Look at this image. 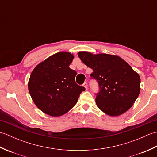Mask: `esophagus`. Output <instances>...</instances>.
<instances>
[{"label":"esophagus","mask_w":157,"mask_h":157,"mask_svg":"<svg viewBox=\"0 0 157 157\" xmlns=\"http://www.w3.org/2000/svg\"><path fill=\"white\" fill-rule=\"evenodd\" d=\"M83 86H84L85 88H86V90H88V84H87V83H86V82H84V84H83Z\"/></svg>","instance_id":"obj_1"}]
</instances>
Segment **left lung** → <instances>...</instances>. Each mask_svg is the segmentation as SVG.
Here are the masks:
<instances>
[{
    "instance_id": "obj_1",
    "label": "left lung",
    "mask_w": 157,
    "mask_h": 157,
    "mask_svg": "<svg viewBox=\"0 0 157 157\" xmlns=\"http://www.w3.org/2000/svg\"><path fill=\"white\" fill-rule=\"evenodd\" d=\"M78 56L93 70L90 77L98 85L95 94L100 109L109 115L117 116L132 107L140 91V78L128 63L107 54L79 52Z\"/></svg>"
}]
</instances>
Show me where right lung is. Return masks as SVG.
<instances>
[{
    "label": "right lung",
    "mask_w": 157,
    "mask_h": 157,
    "mask_svg": "<svg viewBox=\"0 0 157 157\" xmlns=\"http://www.w3.org/2000/svg\"><path fill=\"white\" fill-rule=\"evenodd\" d=\"M73 59L71 53L57 52L40 63L31 73L29 94L36 105L46 114L53 117L65 114L86 90L76 84L77 72L69 68Z\"/></svg>",
    "instance_id": "right-lung-1"
}]
</instances>
